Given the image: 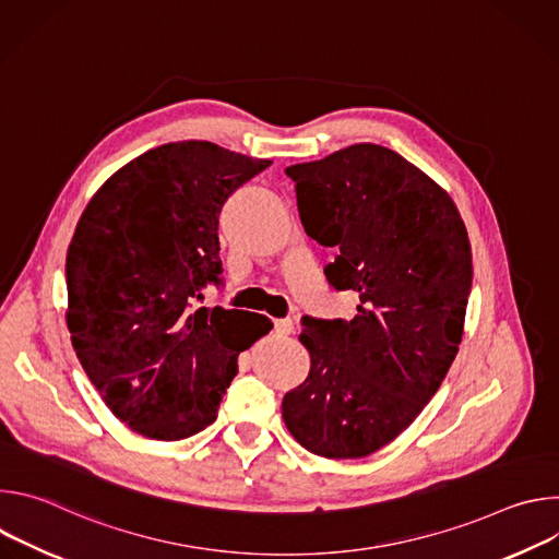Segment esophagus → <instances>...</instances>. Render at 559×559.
<instances>
[{"label":"esophagus","mask_w":559,"mask_h":559,"mask_svg":"<svg viewBox=\"0 0 559 559\" xmlns=\"http://www.w3.org/2000/svg\"><path fill=\"white\" fill-rule=\"evenodd\" d=\"M274 332L281 336H287L294 332V321L292 318H281V321H274Z\"/></svg>","instance_id":"esophagus-1"}]
</instances>
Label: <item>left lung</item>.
Here are the masks:
<instances>
[{"label":"left lung","instance_id":"obj_1","mask_svg":"<svg viewBox=\"0 0 559 559\" xmlns=\"http://www.w3.org/2000/svg\"><path fill=\"white\" fill-rule=\"evenodd\" d=\"M285 175L307 236L338 250L330 285L356 292L360 305L352 321L302 318L311 367L285 393L283 420L316 455L365 457L414 423L457 354L473 281L468 234L436 181L376 143Z\"/></svg>","mask_w":559,"mask_h":559}]
</instances>
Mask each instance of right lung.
Instances as JSON below:
<instances>
[{
    "label": "right lung",
    "instance_id": "1",
    "mask_svg": "<svg viewBox=\"0 0 559 559\" xmlns=\"http://www.w3.org/2000/svg\"><path fill=\"white\" fill-rule=\"evenodd\" d=\"M272 162L210 141L143 152L91 199L66 257V323L108 409L152 440L203 431L267 316L199 307L223 285L218 214Z\"/></svg>",
    "mask_w": 559,
    "mask_h": 559
}]
</instances>
